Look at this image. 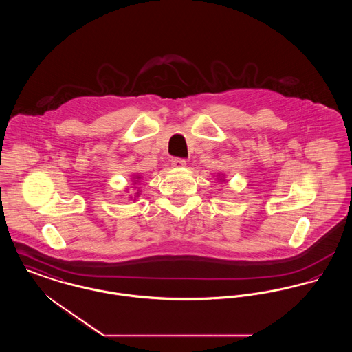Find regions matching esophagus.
<instances>
[{"label":"esophagus","instance_id":"34e87169","mask_svg":"<svg viewBox=\"0 0 352 352\" xmlns=\"http://www.w3.org/2000/svg\"><path fill=\"white\" fill-rule=\"evenodd\" d=\"M171 166L174 168H184L186 166V161H184V158H173Z\"/></svg>","mask_w":352,"mask_h":352}]
</instances>
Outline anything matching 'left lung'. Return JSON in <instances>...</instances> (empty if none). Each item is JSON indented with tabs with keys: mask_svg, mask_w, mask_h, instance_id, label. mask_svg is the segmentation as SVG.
I'll return each instance as SVG.
<instances>
[{
	"mask_svg": "<svg viewBox=\"0 0 352 352\" xmlns=\"http://www.w3.org/2000/svg\"><path fill=\"white\" fill-rule=\"evenodd\" d=\"M221 181H223V178H220V182H221Z\"/></svg>",
	"mask_w": 352,
	"mask_h": 352,
	"instance_id": "1",
	"label": "left lung"
}]
</instances>
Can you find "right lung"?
<instances>
[{
	"label": "right lung",
	"instance_id": "add662e5",
	"mask_svg": "<svg viewBox=\"0 0 352 352\" xmlns=\"http://www.w3.org/2000/svg\"><path fill=\"white\" fill-rule=\"evenodd\" d=\"M140 178H141V177H140V175H137V177H134V179H137V181H133L134 184H137V182H138V179H140ZM135 195H137V197H138V195H140V191H138V192H135Z\"/></svg>",
	"mask_w": 352,
	"mask_h": 352
}]
</instances>
